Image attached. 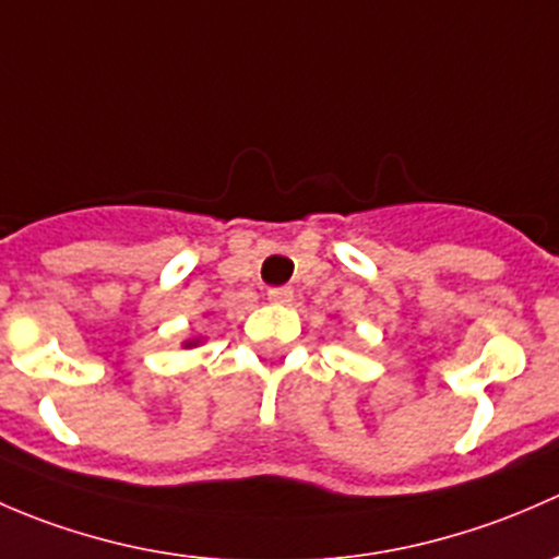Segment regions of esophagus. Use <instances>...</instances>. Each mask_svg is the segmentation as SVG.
<instances>
[{"instance_id": "obj_1", "label": "esophagus", "mask_w": 559, "mask_h": 559, "mask_svg": "<svg viewBox=\"0 0 559 559\" xmlns=\"http://www.w3.org/2000/svg\"><path fill=\"white\" fill-rule=\"evenodd\" d=\"M292 297H295V289H292V286H273V289H267V300L278 302V306L292 302Z\"/></svg>"}]
</instances>
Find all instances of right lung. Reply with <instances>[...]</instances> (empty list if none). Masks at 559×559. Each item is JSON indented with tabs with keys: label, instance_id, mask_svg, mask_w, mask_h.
<instances>
[{
	"label": "right lung",
	"instance_id": "right-lung-1",
	"mask_svg": "<svg viewBox=\"0 0 559 559\" xmlns=\"http://www.w3.org/2000/svg\"><path fill=\"white\" fill-rule=\"evenodd\" d=\"M202 341H205L202 335H189L183 343H180V348H197V346H202Z\"/></svg>",
	"mask_w": 559,
	"mask_h": 559
}]
</instances>
